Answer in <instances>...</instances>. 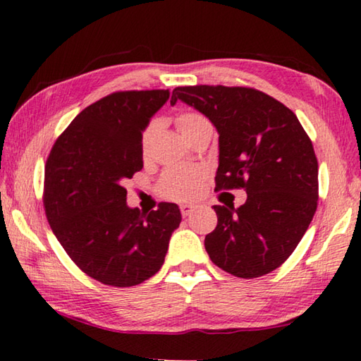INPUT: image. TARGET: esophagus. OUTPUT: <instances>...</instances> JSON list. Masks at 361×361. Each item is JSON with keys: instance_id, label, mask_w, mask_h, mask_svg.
Listing matches in <instances>:
<instances>
[{"instance_id": "1", "label": "esophagus", "mask_w": 361, "mask_h": 361, "mask_svg": "<svg viewBox=\"0 0 361 361\" xmlns=\"http://www.w3.org/2000/svg\"><path fill=\"white\" fill-rule=\"evenodd\" d=\"M180 210H181V215L186 218V216H189L192 213L194 205H191V204H181L180 205Z\"/></svg>"}]
</instances>
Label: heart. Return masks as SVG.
Returning <instances> with one entry per match:
<instances>
[{"instance_id":"1","label":"heart","mask_w":361,"mask_h":361,"mask_svg":"<svg viewBox=\"0 0 361 361\" xmlns=\"http://www.w3.org/2000/svg\"><path fill=\"white\" fill-rule=\"evenodd\" d=\"M175 124L188 142L212 132L213 126L205 114L199 111H183L176 116ZM159 127L157 121H151L142 133V151L143 156H148L152 137ZM205 170L200 167H172L164 172L159 181V192L164 197L172 200H191L197 197L205 180Z\"/></svg>"}]
</instances>
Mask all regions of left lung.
Returning <instances> with one entry per match:
<instances>
[{
  "instance_id": "8db88e82",
  "label": "left lung",
  "mask_w": 361,
  "mask_h": 361,
  "mask_svg": "<svg viewBox=\"0 0 361 361\" xmlns=\"http://www.w3.org/2000/svg\"><path fill=\"white\" fill-rule=\"evenodd\" d=\"M181 100L219 133L216 188L245 189V204L213 205L218 224L205 235L210 259L240 279L276 271L295 252L319 204V162L296 114L253 87L185 85Z\"/></svg>"
}]
</instances>
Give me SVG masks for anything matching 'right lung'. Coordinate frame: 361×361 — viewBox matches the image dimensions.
Masks as SVG:
<instances>
[{
	"label": "right lung",
	"mask_w": 361,
	"mask_h": 361,
	"mask_svg": "<svg viewBox=\"0 0 361 361\" xmlns=\"http://www.w3.org/2000/svg\"><path fill=\"white\" fill-rule=\"evenodd\" d=\"M169 89L119 90L84 108L49 152L42 204L71 261L99 282L126 288L162 267L181 213L162 202L143 213L126 204V180L143 169L142 132Z\"/></svg>",
	"instance_id": "obj_1"
}]
</instances>
